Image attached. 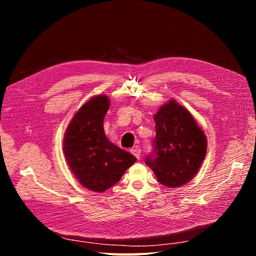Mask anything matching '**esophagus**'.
Instances as JSON below:
<instances>
[{
  "mask_svg": "<svg viewBox=\"0 0 256 256\" xmlns=\"http://www.w3.org/2000/svg\"><path fill=\"white\" fill-rule=\"evenodd\" d=\"M131 152H132L134 154V157L140 159V156H141V150L138 148V147H134V148L131 150Z\"/></svg>",
  "mask_w": 256,
  "mask_h": 256,
  "instance_id": "1",
  "label": "esophagus"
}]
</instances>
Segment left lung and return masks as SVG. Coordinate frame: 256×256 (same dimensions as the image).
<instances>
[{
    "label": "left lung",
    "instance_id": "obj_1",
    "mask_svg": "<svg viewBox=\"0 0 256 256\" xmlns=\"http://www.w3.org/2000/svg\"><path fill=\"white\" fill-rule=\"evenodd\" d=\"M154 120V152L146 157V164L160 184L168 188L180 187L196 175L206 156L204 131L191 113L174 99L160 108Z\"/></svg>",
    "mask_w": 256,
    "mask_h": 256
}]
</instances>
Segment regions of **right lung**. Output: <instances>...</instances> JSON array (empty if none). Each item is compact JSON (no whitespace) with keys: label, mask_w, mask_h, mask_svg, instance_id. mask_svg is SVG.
Here are the masks:
<instances>
[{"label":"right lung","mask_w":256,"mask_h":256,"mask_svg":"<svg viewBox=\"0 0 256 256\" xmlns=\"http://www.w3.org/2000/svg\"><path fill=\"white\" fill-rule=\"evenodd\" d=\"M109 108L106 95L90 98L74 114L64 136L69 168L83 187L94 192L111 188L136 161L106 138L104 120Z\"/></svg>","instance_id":"obj_1"}]
</instances>
